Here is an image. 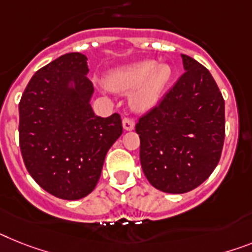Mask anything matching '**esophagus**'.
I'll return each instance as SVG.
<instances>
[{
    "instance_id": "34e87169",
    "label": "esophagus",
    "mask_w": 252,
    "mask_h": 252,
    "mask_svg": "<svg viewBox=\"0 0 252 252\" xmlns=\"http://www.w3.org/2000/svg\"><path fill=\"white\" fill-rule=\"evenodd\" d=\"M123 128H124V130H133L134 129V122H133L132 119H129V118H124L123 119Z\"/></svg>"
}]
</instances>
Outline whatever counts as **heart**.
<instances>
[{"label":"heart","instance_id":"1","mask_svg":"<svg viewBox=\"0 0 252 252\" xmlns=\"http://www.w3.org/2000/svg\"><path fill=\"white\" fill-rule=\"evenodd\" d=\"M172 77L168 64L156 65V61L145 60L118 67L110 71L105 86L115 92H130V103L137 111H147L155 106L162 90Z\"/></svg>","mask_w":252,"mask_h":252}]
</instances>
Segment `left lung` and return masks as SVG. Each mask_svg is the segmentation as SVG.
Here are the masks:
<instances>
[{"label":"left lung","mask_w":252,"mask_h":252,"mask_svg":"<svg viewBox=\"0 0 252 252\" xmlns=\"http://www.w3.org/2000/svg\"><path fill=\"white\" fill-rule=\"evenodd\" d=\"M186 73L138 120L139 160L152 187L186 193L217 168L224 143V100L210 71L182 55Z\"/></svg>","instance_id":"8db88e82"}]
</instances>
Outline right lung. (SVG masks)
<instances>
[{
    "label": "right lung",
    "instance_id": "add662e5",
    "mask_svg": "<svg viewBox=\"0 0 252 252\" xmlns=\"http://www.w3.org/2000/svg\"><path fill=\"white\" fill-rule=\"evenodd\" d=\"M87 58L65 54L32 77L19 103L27 170L48 193L79 200L96 187L105 156L122 136L119 114L94 115Z\"/></svg>",
    "mask_w": 252,
    "mask_h": 252
}]
</instances>
